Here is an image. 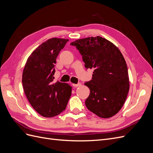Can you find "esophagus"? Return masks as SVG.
Wrapping results in <instances>:
<instances>
[{
	"label": "esophagus",
	"instance_id": "1",
	"mask_svg": "<svg viewBox=\"0 0 153 153\" xmlns=\"http://www.w3.org/2000/svg\"><path fill=\"white\" fill-rule=\"evenodd\" d=\"M73 85L74 87H79V86H80V85H81V83H78L77 84H73Z\"/></svg>",
	"mask_w": 153,
	"mask_h": 153
}]
</instances>
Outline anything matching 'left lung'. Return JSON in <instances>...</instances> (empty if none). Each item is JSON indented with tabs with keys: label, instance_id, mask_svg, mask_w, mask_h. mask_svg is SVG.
Masks as SVG:
<instances>
[{
	"label": "left lung",
	"instance_id": "1",
	"mask_svg": "<svg viewBox=\"0 0 153 153\" xmlns=\"http://www.w3.org/2000/svg\"><path fill=\"white\" fill-rule=\"evenodd\" d=\"M82 56L85 67L94 69L85 100L88 110L101 118H110L121 109L129 89L128 68L119 48L100 36L78 39L71 44Z\"/></svg>",
	"mask_w": 153,
	"mask_h": 153
}]
</instances>
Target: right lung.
I'll return each mask as SVG.
<instances>
[{"instance_id":"1","label":"right lung","mask_w":153,"mask_h":153,"mask_svg":"<svg viewBox=\"0 0 153 153\" xmlns=\"http://www.w3.org/2000/svg\"><path fill=\"white\" fill-rule=\"evenodd\" d=\"M69 41L51 38L40 45L27 59L23 71L22 84L27 100L45 117H52L66 109L72 87L53 83L55 64L58 55Z\"/></svg>"}]
</instances>
